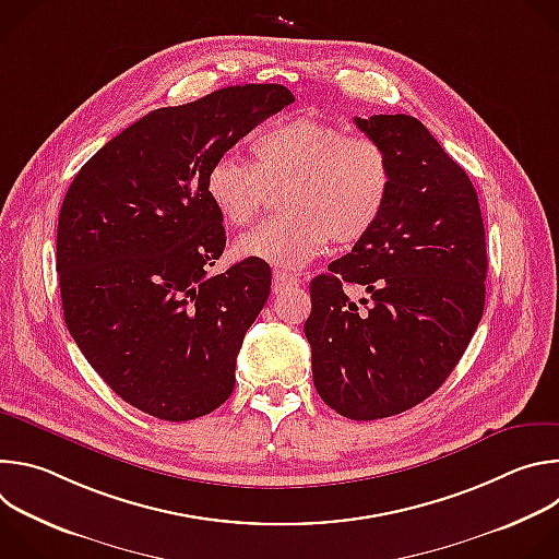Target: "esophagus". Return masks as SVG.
Returning <instances> with one entry per match:
<instances>
[{
    "mask_svg": "<svg viewBox=\"0 0 559 559\" xmlns=\"http://www.w3.org/2000/svg\"><path fill=\"white\" fill-rule=\"evenodd\" d=\"M272 283H274V292H281V289H285V287H296V285L300 283V278H296L294 274H287V272L276 270V272L272 274Z\"/></svg>",
    "mask_w": 559,
    "mask_h": 559,
    "instance_id": "obj_1",
    "label": "esophagus"
}]
</instances>
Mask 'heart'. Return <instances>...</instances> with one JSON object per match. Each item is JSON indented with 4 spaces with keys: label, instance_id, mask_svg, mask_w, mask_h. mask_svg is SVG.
Listing matches in <instances>:
<instances>
[{
    "label": "heart",
    "instance_id": "heart-1",
    "mask_svg": "<svg viewBox=\"0 0 559 559\" xmlns=\"http://www.w3.org/2000/svg\"><path fill=\"white\" fill-rule=\"evenodd\" d=\"M281 187L283 214L238 238L234 252L300 267L328 238L352 246L376 227L391 194V162L378 141L302 115L263 130L252 143V164L225 154L205 175L212 207L234 227L254 223L270 190Z\"/></svg>",
    "mask_w": 559,
    "mask_h": 559
}]
</instances>
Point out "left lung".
Segmentation results:
<instances>
[{
    "label": "left lung",
    "mask_w": 559,
    "mask_h": 559,
    "mask_svg": "<svg viewBox=\"0 0 559 559\" xmlns=\"http://www.w3.org/2000/svg\"><path fill=\"white\" fill-rule=\"evenodd\" d=\"M391 162L376 227L309 283L318 395L349 420L403 414L442 386L485 311L487 241L466 173L409 115L354 119ZM347 286L368 296L354 301Z\"/></svg>",
    "instance_id": "obj_1"
}]
</instances>
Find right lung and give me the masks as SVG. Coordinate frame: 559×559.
Wrapping results in <instances>:
<instances>
[{
	"label": "right lung",
	"mask_w": 559,
	"mask_h": 559,
	"mask_svg": "<svg viewBox=\"0 0 559 559\" xmlns=\"http://www.w3.org/2000/svg\"><path fill=\"white\" fill-rule=\"evenodd\" d=\"M294 102L281 84H246L158 108L108 141L70 183L57 225L63 321L93 369L158 420L218 409L236 356L272 285L246 259L207 270L225 227L205 175L238 139Z\"/></svg>",
	"instance_id": "right-lung-1"
}]
</instances>
